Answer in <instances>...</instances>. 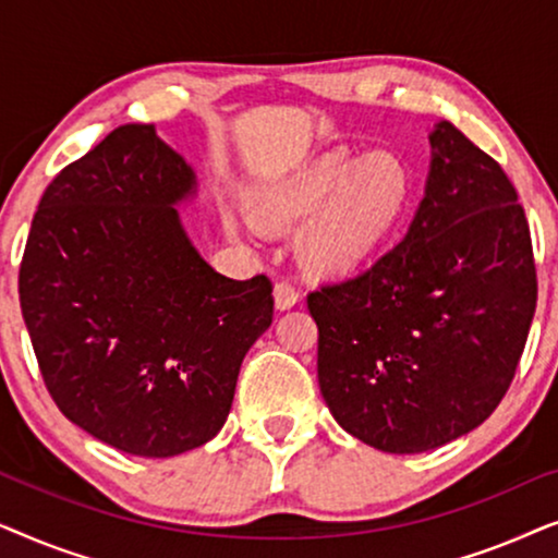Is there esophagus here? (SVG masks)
I'll return each mask as SVG.
<instances>
[{
    "mask_svg": "<svg viewBox=\"0 0 558 558\" xmlns=\"http://www.w3.org/2000/svg\"><path fill=\"white\" fill-rule=\"evenodd\" d=\"M274 302H277V310H289L300 302V289H296L289 279H279L274 284Z\"/></svg>",
    "mask_w": 558,
    "mask_h": 558,
    "instance_id": "34e87169",
    "label": "esophagus"
}]
</instances>
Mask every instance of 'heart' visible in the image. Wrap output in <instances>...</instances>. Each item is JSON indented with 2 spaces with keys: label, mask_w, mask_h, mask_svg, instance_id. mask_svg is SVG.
I'll use <instances>...</instances> for the list:
<instances>
[{
  "label": "heart",
  "mask_w": 558,
  "mask_h": 558,
  "mask_svg": "<svg viewBox=\"0 0 558 558\" xmlns=\"http://www.w3.org/2000/svg\"><path fill=\"white\" fill-rule=\"evenodd\" d=\"M407 197L399 159L342 149L266 190L258 208L279 228L315 216L302 235L304 262L317 271H345L391 231Z\"/></svg>",
  "instance_id": "heart-1"
}]
</instances>
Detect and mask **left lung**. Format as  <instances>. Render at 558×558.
I'll use <instances>...</instances> for the list:
<instances>
[{
	"label": "left lung",
	"mask_w": 558,
	"mask_h": 558,
	"mask_svg": "<svg viewBox=\"0 0 558 558\" xmlns=\"http://www.w3.org/2000/svg\"><path fill=\"white\" fill-rule=\"evenodd\" d=\"M432 147L401 243L307 294L325 403L391 454L437 449L498 409L538 296L531 228L502 167L449 121Z\"/></svg>",
	"instance_id": "8db88e82"
}]
</instances>
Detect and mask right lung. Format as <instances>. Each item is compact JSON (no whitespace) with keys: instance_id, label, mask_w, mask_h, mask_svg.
I'll use <instances>...</instances> for the list:
<instances>
[{"instance_id":"obj_1","label":"right lung","mask_w":558,"mask_h":558,"mask_svg":"<svg viewBox=\"0 0 558 558\" xmlns=\"http://www.w3.org/2000/svg\"><path fill=\"white\" fill-rule=\"evenodd\" d=\"M195 174L151 124H124L40 197L20 307L58 409L96 439L172 457L216 437L243 355L274 319L271 279L218 274L172 208Z\"/></svg>"}]
</instances>
